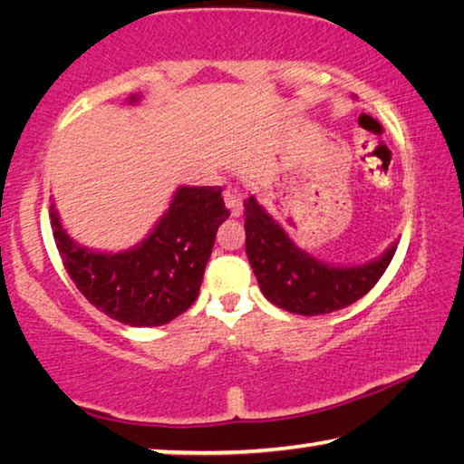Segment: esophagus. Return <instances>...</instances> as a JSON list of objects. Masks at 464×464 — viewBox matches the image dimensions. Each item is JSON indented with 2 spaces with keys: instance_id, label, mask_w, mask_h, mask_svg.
Returning <instances> with one entry per match:
<instances>
[{
  "instance_id": "obj_1",
  "label": "esophagus",
  "mask_w": 464,
  "mask_h": 464,
  "mask_svg": "<svg viewBox=\"0 0 464 464\" xmlns=\"http://www.w3.org/2000/svg\"><path fill=\"white\" fill-rule=\"evenodd\" d=\"M225 204H227V208L231 210L233 217H239L243 213V198H241L239 188H235V186L227 188V190H225Z\"/></svg>"
}]
</instances>
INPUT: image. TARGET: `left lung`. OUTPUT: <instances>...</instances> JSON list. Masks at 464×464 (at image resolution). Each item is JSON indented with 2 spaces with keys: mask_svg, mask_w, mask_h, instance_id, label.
Returning <instances> with one entry per match:
<instances>
[{
  "mask_svg": "<svg viewBox=\"0 0 464 464\" xmlns=\"http://www.w3.org/2000/svg\"><path fill=\"white\" fill-rule=\"evenodd\" d=\"M246 207V251L257 285L272 304L296 315H325L356 303L371 290L395 256L397 241L382 256L358 266H335L309 256L290 239L256 196Z\"/></svg>",
  "mask_w": 464,
  "mask_h": 464,
  "instance_id": "1",
  "label": "left lung"
}]
</instances>
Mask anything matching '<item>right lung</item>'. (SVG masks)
Listing matches in <instances>:
<instances>
[{"instance_id":"obj_1","label":"right lung","mask_w":464,"mask_h":464,"mask_svg":"<svg viewBox=\"0 0 464 464\" xmlns=\"http://www.w3.org/2000/svg\"><path fill=\"white\" fill-rule=\"evenodd\" d=\"M129 102L137 104V93ZM221 192L213 186H179L151 233L116 254L69 237L51 204L54 243L67 274L93 307L124 325L169 324L198 296L217 229L229 217Z\"/></svg>"}]
</instances>
